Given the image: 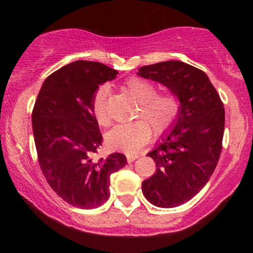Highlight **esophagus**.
Wrapping results in <instances>:
<instances>
[{"label": "esophagus", "mask_w": 253, "mask_h": 253, "mask_svg": "<svg viewBox=\"0 0 253 253\" xmlns=\"http://www.w3.org/2000/svg\"><path fill=\"white\" fill-rule=\"evenodd\" d=\"M126 160L127 162H132L136 160V159L139 158V154H133V153H126Z\"/></svg>", "instance_id": "1"}]
</instances>
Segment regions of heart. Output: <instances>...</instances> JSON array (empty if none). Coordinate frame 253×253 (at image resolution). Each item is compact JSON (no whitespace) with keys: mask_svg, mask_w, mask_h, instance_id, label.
Returning <instances> with one entry per match:
<instances>
[{"mask_svg":"<svg viewBox=\"0 0 253 253\" xmlns=\"http://www.w3.org/2000/svg\"><path fill=\"white\" fill-rule=\"evenodd\" d=\"M123 89L138 101L137 115L143 120L119 124L107 133V144L113 150L134 152L150 140L152 130L155 134L167 131L177 119L179 101L172 93H157V86L146 79L133 77L124 82ZM108 91L100 86L92 96L93 116L100 126H106L109 117L106 112Z\"/></svg>","mask_w":253,"mask_h":253,"instance_id":"obj_1","label":"heart"}]
</instances>
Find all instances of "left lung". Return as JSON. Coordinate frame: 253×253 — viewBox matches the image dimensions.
Wrapping results in <instances>:
<instances>
[{"label":"left lung","mask_w":253,"mask_h":253,"mask_svg":"<svg viewBox=\"0 0 253 253\" xmlns=\"http://www.w3.org/2000/svg\"><path fill=\"white\" fill-rule=\"evenodd\" d=\"M137 75L165 85L181 103L170 131L147 154L157 170L141 184L148 202L171 209L193 198L216 167L222 150L223 103L205 72L184 62L144 65Z\"/></svg>","instance_id":"8db88e82"}]
</instances>
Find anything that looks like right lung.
<instances>
[{"label": "right lung", "instance_id": "1", "mask_svg": "<svg viewBox=\"0 0 253 253\" xmlns=\"http://www.w3.org/2000/svg\"><path fill=\"white\" fill-rule=\"evenodd\" d=\"M119 72L99 62L75 61L43 82L32 112L41 171L64 202L96 209L109 198L110 175L126 165L124 154L93 160L102 143L91 101L99 85Z\"/></svg>", "mask_w": 253, "mask_h": 253}]
</instances>
